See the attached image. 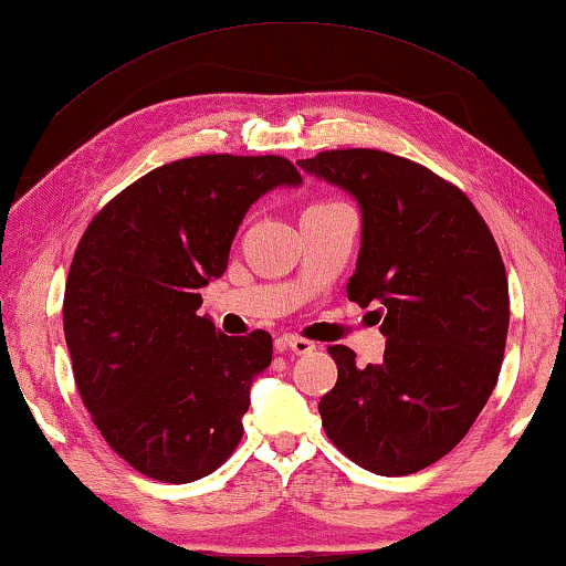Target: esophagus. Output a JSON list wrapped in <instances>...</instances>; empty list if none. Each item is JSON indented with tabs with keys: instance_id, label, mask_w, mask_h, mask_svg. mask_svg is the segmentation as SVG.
Wrapping results in <instances>:
<instances>
[{
	"instance_id": "obj_1",
	"label": "esophagus",
	"mask_w": 566,
	"mask_h": 566,
	"mask_svg": "<svg viewBox=\"0 0 566 566\" xmlns=\"http://www.w3.org/2000/svg\"><path fill=\"white\" fill-rule=\"evenodd\" d=\"M275 348L281 350V354H285V350H291L293 356H306V354H312V350H317V346H314L312 340H304V337H298V335L277 337Z\"/></svg>"
}]
</instances>
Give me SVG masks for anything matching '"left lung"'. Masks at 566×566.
Wrapping results in <instances>:
<instances>
[{
  "label": "left lung",
  "instance_id": "left-lung-1",
  "mask_svg": "<svg viewBox=\"0 0 566 566\" xmlns=\"http://www.w3.org/2000/svg\"><path fill=\"white\" fill-rule=\"evenodd\" d=\"M361 210L348 298L387 337L381 364L356 366L333 346L337 381L322 427L350 460L408 475L444 458L486 406L502 369L510 291L479 210L429 168L381 150H327L298 160Z\"/></svg>",
  "mask_w": 566,
  "mask_h": 566
}]
</instances>
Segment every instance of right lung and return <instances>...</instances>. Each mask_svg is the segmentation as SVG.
I'll list each match as a JSON object with an SVG mask.
<instances>
[{
  "label": "right lung",
  "mask_w": 566,
  "mask_h": 566,
  "mask_svg": "<svg viewBox=\"0 0 566 566\" xmlns=\"http://www.w3.org/2000/svg\"><path fill=\"white\" fill-rule=\"evenodd\" d=\"M298 185L281 156L174 160L116 195L80 239L64 340L93 423L135 471L189 483L237 450L273 337H229L197 310L247 210Z\"/></svg>",
  "instance_id": "1"
}]
</instances>
